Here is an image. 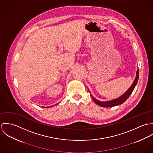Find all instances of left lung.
<instances>
[{
  "mask_svg": "<svg viewBox=\"0 0 153 153\" xmlns=\"http://www.w3.org/2000/svg\"><path fill=\"white\" fill-rule=\"evenodd\" d=\"M138 77H139V70L138 69H137V74H136V78L133 82V84H132L131 87L126 92V93H124L122 96H121L120 97L110 101H107V102H101V101H99L97 100H95L94 97H92L94 101L98 105L102 107H112L114 106H117L120 104H122L123 103H124L127 99L130 96L131 93L132 92L134 88L135 87V85L137 84L138 80Z\"/></svg>",
  "mask_w": 153,
  "mask_h": 153,
  "instance_id": "1",
  "label": "left lung"
}]
</instances>
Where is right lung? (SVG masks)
<instances>
[{"label": "right lung", "mask_w": 153, "mask_h": 153, "mask_svg": "<svg viewBox=\"0 0 153 153\" xmlns=\"http://www.w3.org/2000/svg\"><path fill=\"white\" fill-rule=\"evenodd\" d=\"M44 108H45V107H44ZM47 108H49V107H47Z\"/></svg>", "instance_id": "right-lung-1"}]
</instances>
